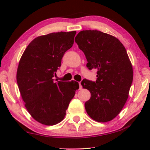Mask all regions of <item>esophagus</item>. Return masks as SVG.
Listing matches in <instances>:
<instances>
[{"label":"esophagus","mask_w":150,"mask_h":150,"mask_svg":"<svg viewBox=\"0 0 150 150\" xmlns=\"http://www.w3.org/2000/svg\"><path fill=\"white\" fill-rule=\"evenodd\" d=\"M79 89H82V85H81V82H79Z\"/></svg>","instance_id":"1"}]
</instances>
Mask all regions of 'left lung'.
<instances>
[{"label":"left lung","mask_w":150,"mask_h":150,"mask_svg":"<svg viewBox=\"0 0 150 150\" xmlns=\"http://www.w3.org/2000/svg\"><path fill=\"white\" fill-rule=\"evenodd\" d=\"M75 42L85 55L87 67L97 70L96 82H81L91 93L86 111L96 122H109L124 107L132 83V66L126 48L118 39L96 30H82Z\"/></svg>","instance_id":"left-lung-1"}]
</instances>
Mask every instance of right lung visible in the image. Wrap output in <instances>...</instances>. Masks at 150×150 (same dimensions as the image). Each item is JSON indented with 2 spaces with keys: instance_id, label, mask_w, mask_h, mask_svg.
I'll return each mask as SVG.
<instances>
[{
  "instance_id": "obj_1",
  "label": "right lung",
  "mask_w": 150,
  "mask_h": 150,
  "mask_svg": "<svg viewBox=\"0 0 150 150\" xmlns=\"http://www.w3.org/2000/svg\"><path fill=\"white\" fill-rule=\"evenodd\" d=\"M76 32L40 36L28 44L20 59L17 83L25 107L41 124L53 126L65 117L69 102L79 89L77 82H54L61 59L71 48Z\"/></svg>"
}]
</instances>
